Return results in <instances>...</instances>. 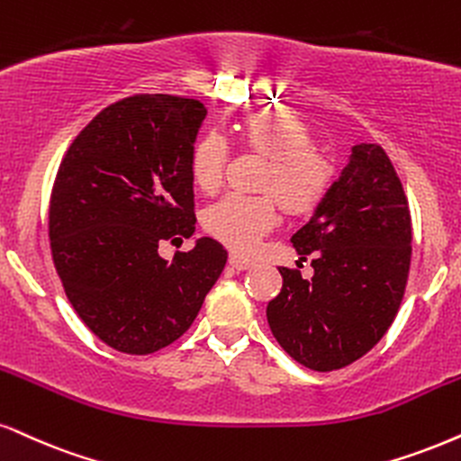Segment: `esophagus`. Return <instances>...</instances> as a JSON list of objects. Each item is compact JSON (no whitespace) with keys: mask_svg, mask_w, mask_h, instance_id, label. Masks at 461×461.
<instances>
[{"mask_svg":"<svg viewBox=\"0 0 461 461\" xmlns=\"http://www.w3.org/2000/svg\"><path fill=\"white\" fill-rule=\"evenodd\" d=\"M229 263H230L232 269H237V271H246V269H249V267H252V260L243 258V257H240V254H230Z\"/></svg>","mask_w":461,"mask_h":461,"instance_id":"esophagus-1","label":"esophagus"}]
</instances>
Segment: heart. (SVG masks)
<instances>
[{
    "mask_svg": "<svg viewBox=\"0 0 461 461\" xmlns=\"http://www.w3.org/2000/svg\"><path fill=\"white\" fill-rule=\"evenodd\" d=\"M243 143L271 158L263 187L276 192L291 213L318 207L333 179V167L312 149V134L297 115L286 109H257L240 123ZM229 147L215 132H204L190 151V175L203 192L218 190L224 177ZM280 212L271 194L246 196L230 192L209 204L203 226L213 240L237 252H249L277 224Z\"/></svg>",
    "mask_w": 461,
    "mask_h": 461,
    "instance_id": "obj_1",
    "label": "heart"
}]
</instances>
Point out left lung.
<instances>
[{
  "instance_id": "8db88e82",
  "label": "left lung",
  "mask_w": 461,
  "mask_h": 461,
  "mask_svg": "<svg viewBox=\"0 0 461 461\" xmlns=\"http://www.w3.org/2000/svg\"><path fill=\"white\" fill-rule=\"evenodd\" d=\"M314 276L282 267V291L267 305L271 333L294 361L331 372L380 342L400 310L411 269V212L380 145L352 147L338 181L293 235Z\"/></svg>"
}]
</instances>
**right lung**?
I'll return each instance as SVG.
<instances>
[{"label": "right lung", "mask_w": 461, "mask_h": 461, "mask_svg": "<svg viewBox=\"0 0 461 461\" xmlns=\"http://www.w3.org/2000/svg\"><path fill=\"white\" fill-rule=\"evenodd\" d=\"M204 115L194 98H123L81 130L57 170L55 269L78 318L119 352L149 355L181 338L229 258L212 237L173 260L158 254L194 235L190 151Z\"/></svg>", "instance_id": "1"}]
</instances>
